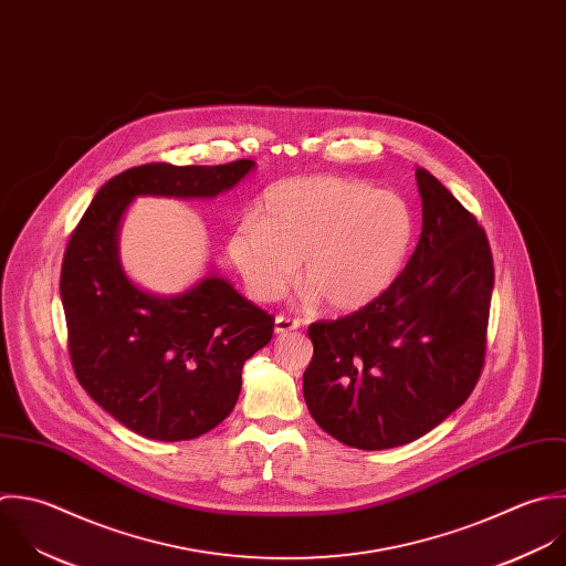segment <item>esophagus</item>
Listing matches in <instances>:
<instances>
[{
  "label": "esophagus",
  "mask_w": 566,
  "mask_h": 566,
  "mask_svg": "<svg viewBox=\"0 0 566 566\" xmlns=\"http://www.w3.org/2000/svg\"><path fill=\"white\" fill-rule=\"evenodd\" d=\"M295 328H300V319L286 317V315H277V317H275V333H277V335L291 333V331H295Z\"/></svg>",
  "instance_id": "esophagus-1"
}]
</instances>
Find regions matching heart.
I'll return each mask as SVG.
<instances>
[{
	"label": "heart",
	"instance_id": "obj_1",
	"mask_svg": "<svg viewBox=\"0 0 566 566\" xmlns=\"http://www.w3.org/2000/svg\"><path fill=\"white\" fill-rule=\"evenodd\" d=\"M415 240L410 205L395 191L339 176L271 185L258 216L231 231L229 253L249 293L280 300L297 277L335 311H359L399 277Z\"/></svg>",
	"mask_w": 566,
	"mask_h": 566
}]
</instances>
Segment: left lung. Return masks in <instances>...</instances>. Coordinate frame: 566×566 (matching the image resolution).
Listing matches in <instances>:
<instances>
[{"label": "left lung", "instance_id": "8db88e82", "mask_svg": "<svg viewBox=\"0 0 566 566\" xmlns=\"http://www.w3.org/2000/svg\"><path fill=\"white\" fill-rule=\"evenodd\" d=\"M419 244L368 306L313 322L304 399L317 426L357 450L406 446L461 408L488 353L494 258L485 229L430 171Z\"/></svg>", "mask_w": 566, "mask_h": 566}]
</instances>
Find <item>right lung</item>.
I'll use <instances>...</instances> for the list:
<instances>
[{"mask_svg": "<svg viewBox=\"0 0 566 566\" xmlns=\"http://www.w3.org/2000/svg\"><path fill=\"white\" fill-rule=\"evenodd\" d=\"M251 167L240 158L125 169L96 191L70 233L59 289L74 377L140 437L187 441L222 423L238 401L242 366L271 342L275 317L216 275L169 300L143 293L118 264L120 216L134 196H218Z\"/></svg>", "mask_w": 566, "mask_h": 566, "instance_id": "right-lung-1", "label": "right lung"}]
</instances>
